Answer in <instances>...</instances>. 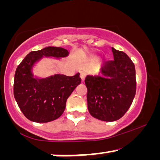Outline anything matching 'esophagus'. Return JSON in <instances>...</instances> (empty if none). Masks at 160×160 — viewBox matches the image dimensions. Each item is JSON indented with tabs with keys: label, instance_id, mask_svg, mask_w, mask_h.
<instances>
[{
	"label": "esophagus",
	"instance_id": "obj_1",
	"mask_svg": "<svg viewBox=\"0 0 160 160\" xmlns=\"http://www.w3.org/2000/svg\"><path fill=\"white\" fill-rule=\"evenodd\" d=\"M86 75H87V73H86V72H84V71H81V72H80V78H81V80H82V82H83L84 81V79H85V77H86Z\"/></svg>",
	"mask_w": 160,
	"mask_h": 160
}]
</instances>
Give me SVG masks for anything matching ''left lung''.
Instances as JSON below:
<instances>
[{
	"mask_svg": "<svg viewBox=\"0 0 160 160\" xmlns=\"http://www.w3.org/2000/svg\"><path fill=\"white\" fill-rule=\"evenodd\" d=\"M114 60L105 61L101 73L87 76L88 111L104 122L120 119L128 110L136 92L135 68L126 53L111 48Z\"/></svg>",
	"mask_w": 160,
	"mask_h": 160,
	"instance_id": "1",
	"label": "left lung"
}]
</instances>
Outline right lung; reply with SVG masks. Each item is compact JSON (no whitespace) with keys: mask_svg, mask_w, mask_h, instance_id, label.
Segmentation results:
<instances>
[{"mask_svg":"<svg viewBox=\"0 0 160 160\" xmlns=\"http://www.w3.org/2000/svg\"><path fill=\"white\" fill-rule=\"evenodd\" d=\"M69 52L60 47L49 46L28 53L16 69L14 96L24 115L35 122H49L60 117L70 97L81 79L77 72L72 77L56 74L46 79L32 77L31 68L42 56L65 57Z\"/></svg>","mask_w":160,"mask_h":160,"instance_id":"add662e5","label":"right lung"}]
</instances>
